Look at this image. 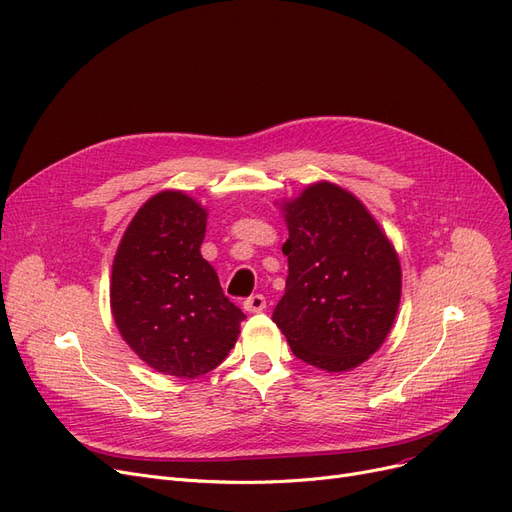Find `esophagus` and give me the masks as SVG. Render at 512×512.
Listing matches in <instances>:
<instances>
[{
  "instance_id": "34e87169",
  "label": "esophagus",
  "mask_w": 512,
  "mask_h": 512,
  "mask_svg": "<svg viewBox=\"0 0 512 512\" xmlns=\"http://www.w3.org/2000/svg\"><path fill=\"white\" fill-rule=\"evenodd\" d=\"M244 310L246 312H263V310H266V297L259 295V293L246 297L244 299Z\"/></svg>"
}]
</instances>
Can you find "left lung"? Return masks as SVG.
I'll return each mask as SVG.
<instances>
[{
	"label": "left lung",
	"mask_w": 512,
	"mask_h": 512,
	"mask_svg": "<svg viewBox=\"0 0 512 512\" xmlns=\"http://www.w3.org/2000/svg\"><path fill=\"white\" fill-rule=\"evenodd\" d=\"M285 213L289 276L272 320L299 361L323 371L365 363L399 310V257L367 208L333 183L310 185Z\"/></svg>",
	"instance_id": "left-lung-1"
}]
</instances>
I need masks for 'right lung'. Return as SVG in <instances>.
Returning <instances> with one entry per match:
<instances>
[{"mask_svg":"<svg viewBox=\"0 0 512 512\" xmlns=\"http://www.w3.org/2000/svg\"><path fill=\"white\" fill-rule=\"evenodd\" d=\"M206 211L181 192L147 200L118 246L111 272L113 320L143 361L194 380L221 365L246 318L202 259Z\"/></svg>","mask_w":512,"mask_h":512,"instance_id":"obj_1","label":"right lung"}]
</instances>
